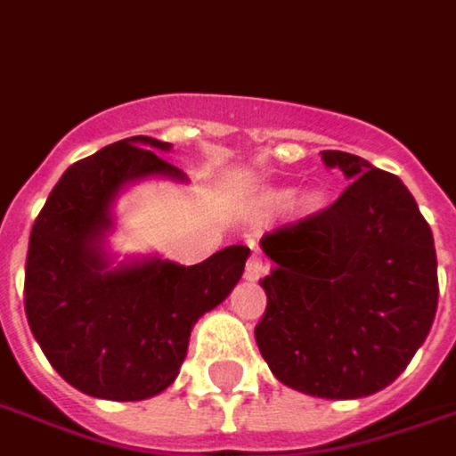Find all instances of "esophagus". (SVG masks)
<instances>
[{
	"instance_id": "1",
	"label": "esophagus",
	"mask_w": 456,
	"mask_h": 456,
	"mask_svg": "<svg viewBox=\"0 0 456 456\" xmlns=\"http://www.w3.org/2000/svg\"><path fill=\"white\" fill-rule=\"evenodd\" d=\"M265 273H267V263L263 260V255H260V252H252V257H249L248 265H245V278L255 283V281H260Z\"/></svg>"
}]
</instances>
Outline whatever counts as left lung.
Masks as SVG:
<instances>
[{
    "label": "left lung",
    "mask_w": 456,
    "mask_h": 456,
    "mask_svg": "<svg viewBox=\"0 0 456 456\" xmlns=\"http://www.w3.org/2000/svg\"><path fill=\"white\" fill-rule=\"evenodd\" d=\"M322 160L349 186L260 240L275 267L260 281L267 308L255 339L283 386L349 401L390 386L424 345L439 301L436 249L398 175L342 150Z\"/></svg>",
    "instance_id": "8db88e82"
}]
</instances>
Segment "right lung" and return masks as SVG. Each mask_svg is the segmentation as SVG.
I'll use <instances>...</instances> for the list:
<instances>
[{
	"label": "right lung",
	"instance_id": "1",
	"mask_svg": "<svg viewBox=\"0 0 456 456\" xmlns=\"http://www.w3.org/2000/svg\"><path fill=\"white\" fill-rule=\"evenodd\" d=\"M168 150L170 142L137 134L73 163L32 224L28 324L55 372L94 398L163 393L186 360L193 324L245 273V245L189 267L158 255L114 263L107 237L117 196L145 178L186 181L158 155Z\"/></svg>",
	"mask_w": 456,
	"mask_h": 456
}]
</instances>
